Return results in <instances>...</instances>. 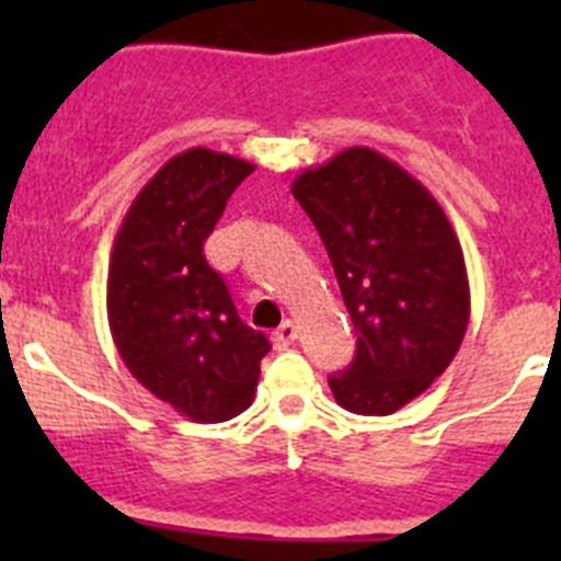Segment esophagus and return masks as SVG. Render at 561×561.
Wrapping results in <instances>:
<instances>
[{"mask_svg":"<svg viewBox=\"0 0 561 561\" xmlns=\"http://www.w3.org/2000/svg\"><path fill=\"white\" fill-rule=\"evenodd\" d=\"M295 340H297V329L291 320H284V323L272 331V342H275V348H289Z\"/></svg>","mask_w":561,"mask_h":561,"instance_id":"esophagus-1","label":"esophagus"}]
</instances>
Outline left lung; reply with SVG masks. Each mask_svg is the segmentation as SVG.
<instances>
[{
  "label": "left lung",
  "mask_w": 561,
  "mask_h": 561,
  "mask_svg": "<svg viewBox=\"0 0 561 561\" xmlns=\"http://www.w3.org/2000/svg\"><path fill=\"white\" fill-rule=\"evenodd\" d=\"M329 250L356 329L336 404L390 415L449 368L469 325L463 250L433 193L374 148L354 146L291 182Z\"/></svg>",
  "instance_id": "8db88e82"
}]
</instances>
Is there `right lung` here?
Masks as SVG:
<instances>
[{
	"instance_id": "1",
	"label": "right lung",
	"mask_w": 561,
	"mask_h": 561,
	"mask_svg": "<svg viewBox=\"0 0 561 561\" xmlns=\"http://www.w3.org/2000/svg\"><path fill=\"white\" fill-rule=\"evenodd\" d=\"M255 171L210 148L176 153L142 185L114 236L106 311L117 354L142 388L196 424L244 413L272 348L241 323L205 241Z\"/></svg>"
}]
</instances>
